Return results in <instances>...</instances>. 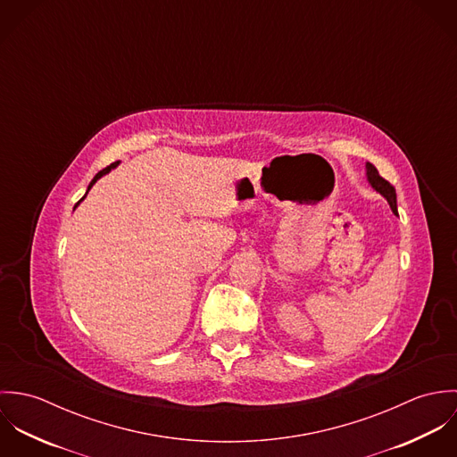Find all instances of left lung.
I'll return each instance as SVG.
<instances>
[{
  "label": "left lung",
  "instance_id": "left-lung-1",
  "mask_svg": "<svg viewBox=\"0 0 457 457\" xmlns=\"http://www.w3.org/2000/svg\"><path fill=\"white\" fill-rule=\"evenodd\" d=\"M366 179H368V183H370V187L377 192V194H380V195L384 196L387 202H389V205H391L392 212L397 216V200H395V188L392 187L389 181H386L380 174H378V170H377V167L373 165V163H366Z\"/></svg>",
  "mask_w": 457,
  "mask_h": 457
}]
</instances>
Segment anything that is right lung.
I'll return each mask as SVG.
<instances>
[{
  "instance_id": "add662e5",
  "label": "right lung",
  "mask_w": 457,
  "mask_h": 457,
  "mask_svg": "<svg viewBox=\"0 0 457 457\" xmlns=\"http://www.w3.org/2000/svg\"><path fill=\"white\" fill-rule=\"evenodd\" d=\"M118 165H120V162H116V163H112V165H109V167H105V169H104V170H100V172H98V174H96V176H95V178H93V179H91V183H89V187H87V190H86V195H87V194H89V190H91V188H93V185H95V183H96V181H98V179H100V178H104V176H105V174H109V172H111V170H114V169H116V167H118ZM86 195L82 196V198H80V200H79V202H77V204H75V207H77V205H79V204H80V202H82V200H84V198H86ZM75 207H73V211H75Z\"/></svg>"
}]
</instances>
